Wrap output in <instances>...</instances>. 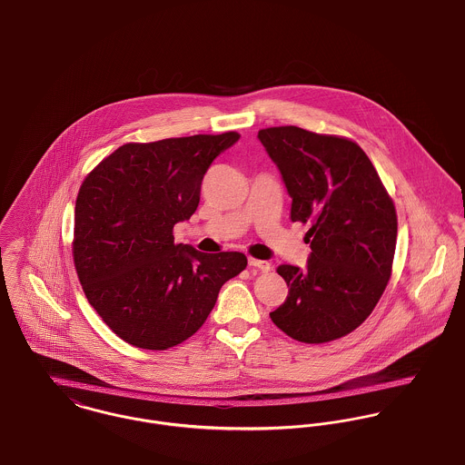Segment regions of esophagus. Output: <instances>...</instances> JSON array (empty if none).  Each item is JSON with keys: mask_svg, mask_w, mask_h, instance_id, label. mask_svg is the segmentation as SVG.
Wrapping results in <instances>:
<instances>
[{"mask_svg": "<svg viewBox=\"0 0 465 465\" xmlns=\"http://www.w3.org/2000/svg\"><path fill=\"white\" fill-rule=\"evenodd\" d=\"M248 263H250L251 267H256V269H260V271H263V272L271 271V263H269V262H265V260L248 258Z\"/></svg>", "mask_w": 465, "mask_h": 465, "instance_id": "obj_1", "label": "esophagus"}]
</instances>
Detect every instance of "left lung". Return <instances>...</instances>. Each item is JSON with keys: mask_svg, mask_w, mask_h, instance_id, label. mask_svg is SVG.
I'll return each instance as SVG.
<instances>
[{"mask_svg": "<svg viewBox=\"0 0 465 465\" xmlns=\"http://www.w3.org/2000/svg\"><path fill=\"white\" fill-rule=\"evenodd\" d=\"M258 140L285 182L292 221L312 224L306 267H278L288 295L271 319L297 341L341 338L368 319L390 282L393 202L354 142L293 125L262 129Z\"/></svg>", "mask_w": 465, "mask_h": 465, "instance_id": "8db88e82", "label": "left lung"}]
</instances>
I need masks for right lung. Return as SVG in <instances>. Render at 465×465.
<instances>
[{"mask_svg":"<svg viewBox=\"0 0 465 465\" xmlns=\"http://www.w3.org/2000/svg\"><path fill=\"white\" fill-rule=\"evenodd\" d=\"M237 133L127 143L84 179L74 217V263L88 302L124 341L164 351L193 336L221 286L248 265L237 251L175 244L173 226L200 203L213 161Z\"/></svg>","mask_w":465,"mask_h":465,"instance_id":"1","label":"right lung"}]
</instances>
